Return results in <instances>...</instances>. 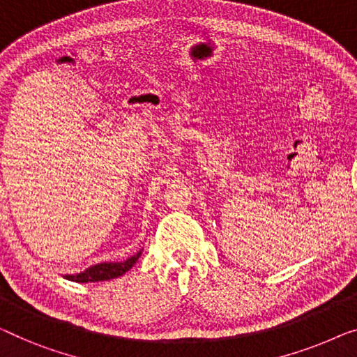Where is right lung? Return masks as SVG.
<instances>
[{"instance_id": "add662e5", "label": "right lung", "mask_w": 357, "mask_h": 357, "mask_svg": "<svg viewBox=\"0 0 357 357\" xmlns=\"http://www.w3.org/2000/svg\"><path fill=\"white\" fill-rule=\"evenodd\" d=\"M142 256V251H138L137 255L128 257L126 261L121 262H101V264L91 266L86 271L75 273V275H66L67 280L77 282V283H89V282H105L111 280V278H117L130 271L132 266L138 261V257Z\"/></svg>"}]
</instances>
